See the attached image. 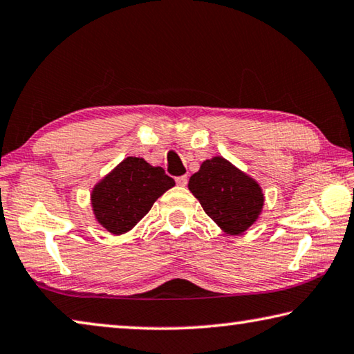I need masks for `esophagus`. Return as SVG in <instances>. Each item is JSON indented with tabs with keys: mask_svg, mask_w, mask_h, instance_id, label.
<instances>
[{
	"mask_svg": "<svg viewBox=\"0 0 354 354\" xmlns=\"http://www.w3.org/2000/svg\"><path fill=\"white\" fill-rule=\"evenodd\" d=\"M176 182H177L178 187H187V185H188V177L187 176H180V177L176 178Z\"/></svg>",
	"mask_w": 354,
	"mask_h": 354,
	"instance_id": "obj_1",
	"label": "esophagus"
}]
</instances>
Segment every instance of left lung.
Returning a JSON list of instances; mask_svg holds the SVG:
<instances>
[{
    "label": "left lung",
    "instance_id": "1",
    "mask_svg": "<svg viewBox=\"0 0 354 354\" xmlns=\"http://www.w3.org/2000/svg\"><path fill=\"white\" fill-rule=\"evenodd\" d=\"M188 188L207 215L230 235L251 227L263 207L259 183L223 156L205 160L191 176Z\"/></svg>",
    "mask_w": 354,
    "mask_h": 354
}]
</instances>
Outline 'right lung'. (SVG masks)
Instances as JSON below:
<instances>
[{"label":"right lung","instance_id":"right-lung-1","mask_svg":"<svg viewBox=\"0 0 354 354\" xmlns=\"http://www.w3.org/2000/svg\"><path fill=\"white\" fill-rule=\"evenodd\" d=\"M174 185L163 167L129 156L95 185L91 194L94 215L108 232L120 235L141 221L153 202Z\"/></svg>","mask_w":354,"mask_h":354}]
</instances>
